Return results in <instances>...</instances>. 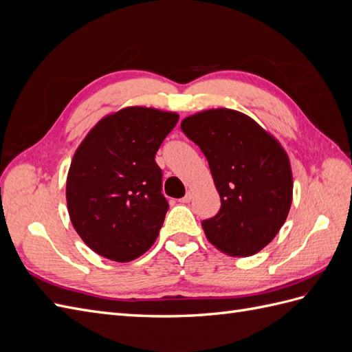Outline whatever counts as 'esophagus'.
<instances>
[{
    "label": "esophagus",
    "mask_w": 352,
    "mask_h": 352,
    "mask_svg": "<svg viewBox=\"0 0 352 352\" xmlns=\"http://www.w3.org/2000/svg\"><path fill=\"white\" fill-rule=\"evenodd\" d=\"M190 199H192V192H190V190H188L186 195L184 198H180L179 202H184V204H186V202H189Z\"/></svg>",
    "instance_id": "1"
}]
</instances>
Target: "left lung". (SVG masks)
Wrapping results in <instances>:
<instances>
[{
    "mask_svg": "<svg viewBox=\"0 0 352 352\" xmlns=\"http://www.w3.org/2000/svg\"><path fill=\"white\" fill-rule=\"evenodd\" d=\"M180 127L204 153L221 199L202 221L207 239L230 257H250L269 245L289 214L292 168L276 138L232 109L190 114Z\"/></svg>",
    "mask_w": 352,
    "mask_h": 352,
    "instance_id": "8db88e82",
    "label": "left lung"
}]
</instances>
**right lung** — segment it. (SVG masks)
<instances>
[{
	"label": "right lung",
	"instance_id": "1",
	"mask_svg": "<svg viewBox=\"0 0 352 352\" xmlns=\"http://www.w3.org/2000/svg\"><path fill=\"white\" fill-rule=\"evenodd\" d=\"M177 120L175 111L131 105L104 116L74 151L70 221L101 257L127 263L155 242L168 208L155 153Z\"/></svg>",
	"mask_w": 352,
	"mask_h": 352
}]
</instances>
